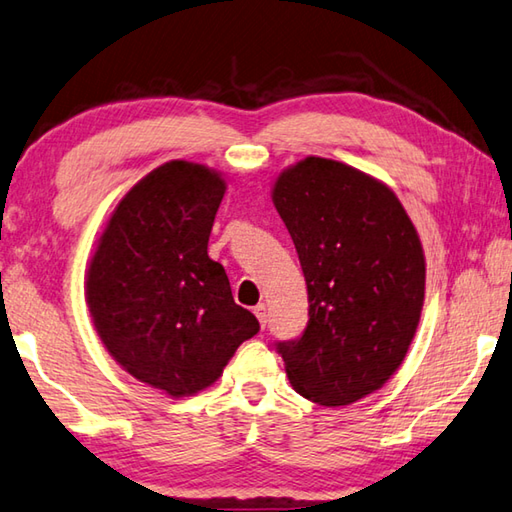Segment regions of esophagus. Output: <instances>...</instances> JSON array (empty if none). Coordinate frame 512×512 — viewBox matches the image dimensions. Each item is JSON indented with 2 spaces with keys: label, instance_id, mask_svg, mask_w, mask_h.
Wrapping results in <instances>:
<instances>
[{
  "label": "esophagus",
  "instance_id": "obj_1",
  "mask_svg": "<svg viewBox=\"0 0 512 512\" xmlns=\"http://www.w3.org/2000/svg\"><path fill=\"white\" fill-rule=\"evenodd\" d=\"M253 313L257 315V319H259V324H262V328H266V322H268V308H266V304H257Z\"/></svg>",
  "mask_w": 512,
  "mask_h": 512
}]
</instances>
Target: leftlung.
<instances>
[{"label": "left lung", "instance_id": "8db88e82", "mask_svg": "<svg viewBox=\"0 0 512 512\" xmlns=\"http://www.w3.org/2000/svg\"><path fill=\"white\" fill-rule=\"evenodd\" d=\"M302 264L308 324L277 342L290 384L322 406L382 388L413 342L426 264L393 190L353 166L306 157L273 188Z\"/></svg>", "mask_w": 512, "mask_h": 512}]
</instances>
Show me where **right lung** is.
<instances>
[{
    "label": "right lung",
    "mask_w": 512,
    "mask_h": 512,
    "mask_svg": "<svg viewBox=\"0 0 512 512\" xmlns=\"http://www.w3.org/2000/svg\"><path fill=\"white\" fill-rule=\"evenodd\" d=\"M224 193V179L202 164L155 168L117 204L88 266V308L108 353L170 397L217 382L259 333L224 266L208 257Z\"/></svg>",
    "instance_id": "obj_1"
}]
</instances>
